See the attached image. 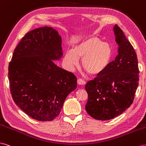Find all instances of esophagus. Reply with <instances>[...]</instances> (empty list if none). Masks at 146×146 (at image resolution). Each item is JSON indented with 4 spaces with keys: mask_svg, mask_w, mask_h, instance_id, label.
Listing matches in <instances>:
<instances>
[{
    "mask_svg": "<svg viewBox=\"0 0 146 146\" xmlns=\"http://www.w3.org/2000/svg\"><path fill=\"white\" fill-rule=\"evenodd\" d=\"M77 83L79 85H83L86 83V82L83 80L79 78V79H78V80H77Z\"/></svg>",
    "mask_w": 146,
    "mask_h": 146,
    "instance_id": "esophagus-1",
    "label": "esophagus"
}]
</instances>
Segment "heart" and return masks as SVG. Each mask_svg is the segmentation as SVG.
<instances>
[{"mask_svg":"<svg viewBox=\"0 0 146 146\" xmlns=\"http://www.w3.org/2000/svg\"><path fill=\"white\" fill-rule=\"evenodd\" d=\"M112 56L113 50L110 44L96 36H89L76 43L72 50H67L64 60L72 68L78 65L79 58H82V66L91 75H98L109 66Z\"/></svg>","mask_w":146,"mask_h":146,"instance_id":"1","label":"heart"}]
</instances>
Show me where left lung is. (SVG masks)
I'll use <instances>...</instances> for the list:
<instances>
[{"label":"left lung","instance_id":"obj_1","mask_svg":"<svg viewBox=\"0 0 146 146\" xmlns=\"http://www.w3.org/2000/svg\"><path fill=\"white\" fill-rule=\"evenodd\" d=\"M113 30L118 55L105 71L85 86L88 94L86 110L99 120H109L128 109L139 84L135 50L117 25Z\"/></svg>","mask_w":146,"mask_h":146}]
</instances>
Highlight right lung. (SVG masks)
Listing matches in <instances>:
<instances>
[{
    "instance_id": "add662e5",
    "label": "right lung",
    "mask_w": 146,
    "mask_h": 146,
    "mask_svg": "<svg viewBox=\"0 0 146 146\" xmlns=\"http://www.w3.org/2000/svg\"><path fill=\"white\" fill-rule=\"evenodd\" d=\"M62 56V37L47 27L27 33L13 52L8 75L11 94L16 105L36 120L54 119L77 87L75 75L53 61Z\"/></svg>"
}]
</instances>
